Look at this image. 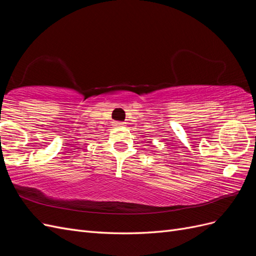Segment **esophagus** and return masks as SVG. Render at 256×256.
Instances as JSON below:
<instances>
[{"label": "esophagus", "mask_w": 256, "mask_h": 256, "mask_svg": "<svg viewBox=\"0 0 256 256\" xmlns=\"http://www.w3.org/2000/svg\"><path fill=\"white\" fill-rule=\"evenodd\" d=\"M113 126H115V127H122V126H124V122L115 120V122H113Z\"/></svg>", "instance_id": "obj_1"}]
</instances>
